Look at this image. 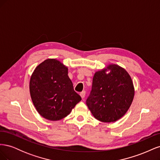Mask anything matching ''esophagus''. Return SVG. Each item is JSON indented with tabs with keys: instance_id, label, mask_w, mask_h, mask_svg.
I'll list each match as a JSON object with an SVG mask.
<instances>
[{
	"instance_id": "34e87169",
	"label": "esophagus",
	"mask_w": 160,
	"mask_h": 160,
	"mask_svg": "<svg viewBox=\"0 0 160 160\" xmlns=\"http://www.w3.org/2000/svg\"><path fill=\"white\" fill-rule=\"evenodd\" d=\"M85 93H86V92L85 91H82V92H81L80 93V95H81V98L82 99H84L85 98Z\"/></svg>"
}]
</instances>
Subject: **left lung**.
<instances>
[{"label": "left lung", "instance_id": "left-lung-1", "mask_svg": "<svg viewBox=\"0 0 160 160\" xmlns=\"http://www.w3.org/2000/svg\"><path fill=\"white\" fill-rule=\"evenodd\" d=\"M108 70L110 72L106 74ZM134 93L128 72L117 65H109L95 73L86 104L95 119L102 122H114L127 112Z\"/></svg>", "mask_w": 160, "mask_h": 160}]
</instances>
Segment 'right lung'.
I'll return each mask as SVG.
<instances>
[{
	"instance_id": "right-lung-1",
	"label": "right lung",
	"mask_w": 160,
	"mask_h": 160,
	"mask_svg": "<svg viewBox=\"0 0 160 160\" xmlns=\"http://www.w3.org/2000/svg\"><path fill=\"white\" fill-rule=\"evenodd\" d=\"M29 89L38 113L50 121L65 118L81 100L74 91L67 67L54 59H47L36 67Z\"/></svg>"
}]
</instances>
